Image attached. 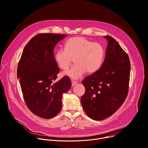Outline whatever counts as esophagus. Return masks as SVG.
<instances>
[{
  "mask_svg": "<svg viewBox=\"0 0 148 148\" xmlns=\"http://www.w3.org/2000/svg\"><path fill=\"white\" fill-rule=\"evenodd\" d=\"M76 84H77V82H75V81H72V86H74L75 85H76Z\"/></svg>",
  "mask_w": 148,
  "mask_h": 148,
  "instance_id": "esophagus-1",
  "label": "esophagus"
}]
</instances>
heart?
Wrapping results in <instances>:
<instances>
[{"instance_id":"obj_1","label":"heart","mask_w":148,"mask_h":148,"mask_svg":"<svg viewBox=\"0 0 148 148\" xmlns=\"http://www.w3.org/2000/svg\"><path fill=\"white\" fill-rule=\"evenodd\" d=\"M104 57V49L97 42H92L82 36L71 38L65 43V49H58L54 55L58 67L66 70L74 59L75 65L64 72L63 75L72 79H80L86 72H96L101 66Z\"/></svg>"}]
</instances>
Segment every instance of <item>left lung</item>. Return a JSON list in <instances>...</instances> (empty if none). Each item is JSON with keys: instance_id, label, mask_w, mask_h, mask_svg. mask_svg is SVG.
<instances>
[{"instance_id": "obj_1", "label": "left lung", "mask_w": 148, "mask_h": 148, "mask_svg": "<svg viewBox=\"0 0 148 148\" xmlns=\"http://www.w3.org/2000/svg\"><path fill=\"white\" fill-rule=\"evenodd\" d=\"M108 42L100 69L82 82L85 93L82 107L90 119L103 120L112 115L124 102L128 92L131 65L127 53L112 37Z\"/></svg>"}]
</instances>
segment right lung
I'll list each match as a JSON object with an SVG mask.
<instances>
[{
	"mask_svg": "<svg viewBox=\"0 0 148 148\" xmlns=\"http://www.w3.org/2000/svg\"><path fill=\"white\" fill-rule=\"evenodd\" d=\"M67 36L38 34L24 47L18 64L17 77L24 101L33 114L50 119L60 112L62 98L71 87L69 77L54 83L60 68L55 62L53 49Z\"/></svg>",
	"mask_w": 148,
	"mask_h": 148,
	"instance_id": "add662e5",
	"label": "right lung"
}]
</instances>
